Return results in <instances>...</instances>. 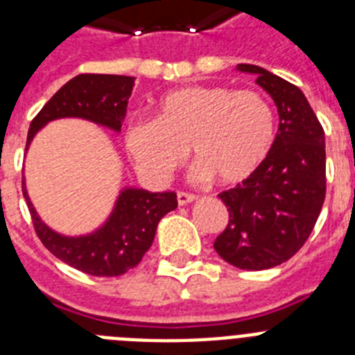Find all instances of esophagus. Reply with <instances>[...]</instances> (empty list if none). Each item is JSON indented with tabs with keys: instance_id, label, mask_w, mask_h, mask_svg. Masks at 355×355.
<instances>
[{
	"instance_id": "34e87169",
	"label": "esophagus",
	"mask_w": 355,
	"mask_h": 355,
	"mask_svg": "<svg viewBox=\"0 0 355 355\" xmlns=\"http://www.w3.org/2000/svg\"><path fill=\"white\" fill-rule=\"evenodd\" d=\"M196 200V196L193 193H187V192H178V205L180 206H187L190 202Z\"/></svg>"
}]
</instances>
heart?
I'll list each match as a JSON object with an SVG mask.
<instances>
[{"label": "heart", "mask_w": 355, "mask_h": 355, "mask_svg": "<svg viewBox=\"0 0 355 355\" xmlns=\"http://www.w3.org/2000/svg\"><path fill=\"white\" fill-rule=\"evenodd\" d=\"M275 140L274 110L261 94L227 87H181L156 105L153 122L128 130L126 149L146 178L163 183L187 159L192 178L238 184L252 178Z\"/></svg>", "instance_id": "heart-1"}]
</instances>
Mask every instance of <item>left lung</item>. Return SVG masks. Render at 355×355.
Segmentation results:
<instances>
[{
	"label": "left lung",
	"mask_w": 355,
	"mask_h": 355,
	"mask_svg": "<svg viewBox=\"0 0 355 355\" xmlns=\"http://www.w3.org/2000/svg\"><path fill=\"white\" fill-rule=\"evenodd\" d=\"M236 71L254 74L274 99L279 128L270 155L243 183L222 192L229 211L215 250L241 270H266L288 261L311 234L325 199V135L299 87L250 64Z\"/></svg>",
	"instance_id": "8db88e82"
}]
</instances>
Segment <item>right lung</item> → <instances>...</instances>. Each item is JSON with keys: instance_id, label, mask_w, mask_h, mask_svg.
Listing matches in <instances>:
<instances>
[{"instance_id": "add662e5", "label": "right lung", "mask_w": 355, "mask_h": 355, "mask_svg": "<svg viewBox=\"0 0 355 355\" xmlns=\"http://www.w3.org/2000/svg\"><path fill=\"white\" fill-rule=\"evenodd\" d=\"M133 87V76L80 74L72 78L31 121L26 150L35 135L58 119H83L121 133ZM23 193L44 247L72 268L97 277H115L139 265L153 245L159 220L178 208L174 192H149L146 188L122 187L114 208L99 227L71 236L58 233L40 218L28 196L24 178Z\"/></svg>"}]
</instances>
